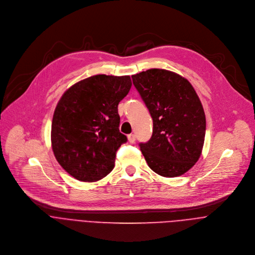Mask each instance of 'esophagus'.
Wrapping results in <instances>:
<instances>
[{
  "mask_svg": "<svg viewBox=\"0 0 255 255\" xmlns=\"http://www.w3.org/2000/svg\"><path fill=\"white\" fill-rule=\"evenodd\" d=\"M128 141H129L130 143H134V141H135V135H134V134H129V135H128Z\"/></svg>",
  "mask_w": 255,
  "mask_h": 255,
  "instance_id": "esophagus-1",
  "label": "esophagus"
}]
</instances>
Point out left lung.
Masks as SVG:
<instances>
[{
    "instance_id": "1",
    "label": "left lung",
    "mask_w": 255,
    "mask_h": 255,
    "mask_svg": "<svg viewBox=\"0 0 255 255\" xmlns=\"http://www.w3.org/2000/svg\"><path fill=\"white\" fill-rule=\"evenodd\" d=\"M153 120L150 140L140 143L148 166L164 177L186 173L199 160L206 117L191 83L173 71L151 68L132 76Z\"/></svg>"
}]
</instances>
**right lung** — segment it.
Wrapping results in <instances>:
<instances>
[{"label": "right lung", "instance_id": "right-lung-1", "mask_svg": "<svg viewBox=\"0 0 255 255\" xmlns=\"http://www.w3.org/2000/svg\"><path fill=\"white\" fill-rule=\"evenodd\" d=\"M129 76L97 75L67 89L51 124V146L61 167L81 181H97L114 168L127 137L119 130L118 105L131 89Z\"/></svg>", "mask_w": 255, "mask_h": 255}]
</instances>
